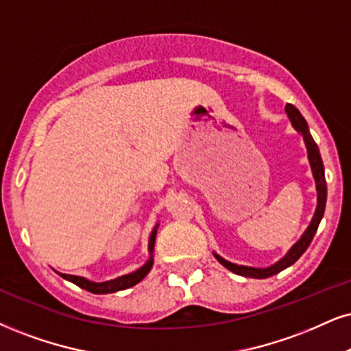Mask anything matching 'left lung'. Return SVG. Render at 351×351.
<instances>
[{"label":"left lung","instance_id":"1","mask_svg":"<svg viewBox=\"0 0 351 351\" xmlns=\"http://www.w3.org/2000/svg\"><path fill=\"white\" fill-rule=\"evenodd\" d=\"M285 110H287V114L289 117V120H291L293 127H295L300 133H302V136H304V141H306V146H308V156H309L311 169H313V174H314V179H315V187H317V208H315L313 221H311L309 228L306 229V232L302 234L301 239L298 241L296 244L293 245L291 249H289V252L285 255V257L281 258L280 262H276L275 265H271L268 268L242 267V265H236V263L224 261V258H221L219 255L215 254L216 261L221 263L223 267H226L228 270L232 271V274H237V275H242V276H249V278H268V276L280 274L281 270H285V268L293 265V263H295L298 258H300L301 255L306 252V249L309 247L311 242H313V237L315 234V231H317L319 223H321V219L324 216V210H326L327 184H326V174H324V164H322L321 153H319L317 145H315L313 136H311L308 123H306V120L302 119L300 110H298L295 106H291V104H288V106L285 107Z\"/></svg>","mask_w":351,"mask_h":351}]
</instances>
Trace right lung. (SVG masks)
<instances>
[{"instance_id": "right-lung-1", "label": "right lung", "mask_w": 351, "mask_h": 351, "mask_svg": "<svg viewBox=\"0 0 351 351\" xmlns=\"http://www.w3.org/2000/svg\"><path fill=\"white\" fill-rule=\"evenodd\" d=\"M154 241H156V229H154L153 234H151V237H149V252H153ZM151 267H153V257H151L149 261L146 262L145 265L140 268V270L133 271V274H130V275L119 276V278H115V280L104 281V283H94V281H89V280L81 278V276H75V275H64V274H60V275H62L64 280L71 281V283L77 285V287H80V288L86 289V291L96 293V295H106V293L120 291V289H127L130 287H133V285L140 283V281L145 278L146 275H148V271L151 270Z\"/></svg>"}]
</instances>
